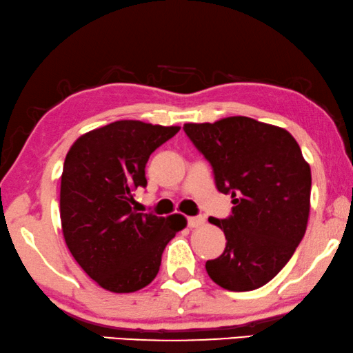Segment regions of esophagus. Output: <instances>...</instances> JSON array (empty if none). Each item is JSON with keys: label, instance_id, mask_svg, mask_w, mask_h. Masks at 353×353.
<instances>
[{"label": "esophagus", "instance_id": "esophagus-1", "mask_svg": "<svg viewBox=\"0 0 353 353\" xmlns=\"http://www.w3.org/2000/svg\"><path fill=\"white\" fill-rule=\"evenodd\" d=\"M204 222H206V219H204L203 215H196V217H188V227H190V228L201 227V225H204Z\"/></svg>", "mask_w": 353, "mask_h": 353}]
</instances>
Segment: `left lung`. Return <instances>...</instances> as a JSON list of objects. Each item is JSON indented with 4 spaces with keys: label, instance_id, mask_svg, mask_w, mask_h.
<instances>
[{
    "label": "left lung",
    "instance_id": "obj_1",
    "mask_svg": "<svg viewBox=\"0 0 353 353\" xmlns=\"http://www.w3.org/2000/svg\"><path fill=\"white\" fill-rule=\"evenodd\" d=\"M183 131L214 171L219 192L231 194L228 219L210 217L227 238L223 254L206 261L209 277L230 292L260 288L279 274L306 233L311 168L281 126L236 115Z\"/></svg>",
    "mask_w": 353,
    "mask_h": 353
}]
</instances>
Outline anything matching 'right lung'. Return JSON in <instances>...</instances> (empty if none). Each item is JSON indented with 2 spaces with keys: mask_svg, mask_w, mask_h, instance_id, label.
<instances>
[{
  "mask_svg": "<svg viewBox=\"0 0 353 353\" xmlns=\"http://www.w3.org/2000/svg\"><path fill=\"white\" fill-rule=\"evenodd\" d=\"M181 126L119 120L82 134L68 152L60 185V219L66 245L99 287L131 293L154 281L161 254L177 231L181 214L134 212L133 192L145 187L152 152Z\"/></svg>",
  "mask_w": 353,
  "mask_h": 353,
  "instance_id": "1",
  "label": "right lung"
}]
</instances>
